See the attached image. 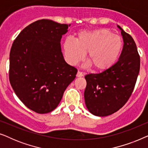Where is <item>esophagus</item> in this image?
Segmentation results:
<instances>
[{
    "instance_id": "obj_1",
    "label": "esophagus",
    "mask_w": 148,
    "mask_h": 148,
    "mask_svg": "<svg viewBox=\"0 0 148 148\" xmlns=\"http://www.w3.org/2000/svg\"><path fill=\"white\" fill-rule=\"evenodd\" d=\"M84 75V73L81 72V71H79L77 72V77H83Z\"/></svg>"
}]
</instances>
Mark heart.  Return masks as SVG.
I'll return each instance as SVG.
<instances>
[{
  "instance_id": "1",
  "label": "heart",
  "mask_w": 148,
  "mask_h": 148,
  "mask_svg": "<svg viewBox=\"0 0 148 148\" xmlns=\"http://www.w3.org/2000/svg\"><path fill=\"white\" fill-rule=\"evenodd\" d=\"M122 38L107 29L81 32L76 39L69 37L63 44L65 58L71 65L83 60L87 52V65L103 71L114 65L121 55Z\"/></svg>"
}]
</instances>
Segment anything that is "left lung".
I'll return each mask as SVG.
<instances>
[{
	"label": "left lung",
	"instance_id": "left-lung-1",
	"mask_svg": "<svg viewBox=\"0 0 148 148\" xmlns=\"http://www.w3.org/2000/svg\"><path fill=\"white\" fill-rule=\"evenodd\" d=\"M124 45L118 61L99 73L85 76V103L92 114L108 116L124 106L132 94L140 69V57L133 38L118 25Z\"/></svg>",
	"mask_w": 148,
	"mask_h": 148
}]
</instances>
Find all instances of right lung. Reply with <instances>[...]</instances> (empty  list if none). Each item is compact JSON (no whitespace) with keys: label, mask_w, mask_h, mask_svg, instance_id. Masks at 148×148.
<instances>
[{"label":"right lung","mask_w":148,"mask_h":148,"mask_svg":"<svg viewBox=\"0 0 148 148\" xmlns=\"http://www.w3.org/2000/svg\"><path fill=\"white\" fill-rule=\"evenodd\" d=\"M70 25L38 20L24 28L12 45L10 83L19 100L39 114L58 106L77 73L65 62L60 47Z\"/></svg>","instance_id":"add662e5"}]
</instances>
